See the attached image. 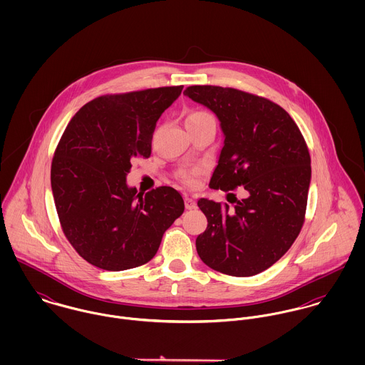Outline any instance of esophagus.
<instances>
[{"mask_svg":"<svg viewBox=\"0 0 365 365\" xmlns=\"http://www.w3.org/2000/svg\"><path fill=\"white\" fill-rule=\"evenodd\" d=\"M185 208L187 209H195L197 208V202L192 200V198H188V197H185Z\"/></svg>","mask_w":365,"mask_h":365,"instance_id":"34e87169","label":"esophagus"}]
</instances>
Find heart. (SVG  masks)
I'll return each instance as SVG.
<instances>
[{
  "mask_svg": "<svg viewBox=\"0 0 365 365\" xmlns=\"http://www.w3.org/2000/svg\"><path fill=\"white\" fill-rule=\"evenodd\" d=\"M210 118V115L204 112V110H194L191 112L187 119H185V123L187 122H194V120H201V119H207ZM200 174H201V170L198 168H194V170H182L178 173V178L182 184L188 185V187H194L197 182H198V178H200Z\"/></svg>",
  "mask_w": 365,
  "mask_h": 365,
  "instance_id": "heart-1",
  "label": "heart"
}]
</instances>
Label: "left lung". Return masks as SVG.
Returning <instances> with one entry per match:
<instances>
[{
  "label": "left lung",
  "instance_id": "8db88e82",
  "mask_svg": "<svg viewBox=\"0 0 365 365\" xmlns=\"http://www.w3.org/2000/svg\"><path fill=\"white\" fill-rule=\"evenodd\" d=\"M184 94L209 108L225 135L209 187L247 192L233 208L198 201L208 219L195 242L198 256L222 274L256 275L289 250L304 226L311 184L307 142L289 113L264 97L217 86H191Z\"/></svg>",
  "mask_w": 365,
  "mask_h": 365
}]
</instances>
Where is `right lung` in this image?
Instances as JSON below:
<instances>
[{"instance_id":"obj_1","label":"right lung","mask_w":365,"mask_h":365,"mask_svg":"<svg viewBox=\"0 0 365 365\" xmlns=\"http://www.w3.org/2000/svg\"><path fill=\"white\" fill-rule=\"evenodd\" d=\"M182 86L108 94L84 105L56 148L51 181L64 236L90 264L106 271L152 260L164 232L184 212L171 187L146 192L126 185L135 157H150L161 113Z\"/></svg>"}]
</instances>
